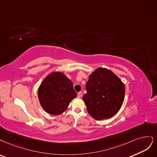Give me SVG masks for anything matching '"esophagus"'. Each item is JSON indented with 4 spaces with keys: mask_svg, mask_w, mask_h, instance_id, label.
<instances>
[{
    "mask_svg": "<svg viewBox=\"0 0 157 157\" xmlns=\"http://www.w3.org/2000/svg\"><path fill=\"white\" fill-rule=\"evenodd\" d=\"M82 92L78 93V98H81V97H82Z\"/></svg>",
    "mask_w": 157,
    "mask_h": 157,
    "instance_id": "34e87169",
    "label": "esophagus"
}]
</instances>
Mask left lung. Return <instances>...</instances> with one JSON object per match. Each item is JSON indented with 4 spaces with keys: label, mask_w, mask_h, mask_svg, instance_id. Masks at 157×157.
<instances>
[{
    "label": "left lung",
    "mask_w": 157,
    "mask_h": 157,
    "mask_svg": "<svg viewBox=\"0 0 157 157\" xmlns=\"http://www.w3.org/2000/svg\"><path fill=\"white\" fill-rule=\"evenodd\" d=\"M83 100L89 115L96 120L112 117L123 105L124 85L112 71L98 68L86 83Z\"/></svg>",
    "instance_id": "left-lung-1"
}]
</instances>
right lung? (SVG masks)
Listing matches in <instances>:
<instances>
[{"instance_id": "right-lung-1", "label": "right lung", "mask_w": 157, "mask_h": 157, "mask_svg": "<svg viewBox=\"0 0 157 157\" xmlns=\"http://www.w3.org/2000/svg\"><path fill=\"white\" fill-rule=\"evenodd\" d=\"M38 97L40 105L45 112L58 115L66 111L70 102L77 97V93L71 80L64 74L53 72L40 84Z\"/></svg>"}]
</instances>
